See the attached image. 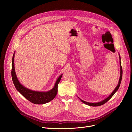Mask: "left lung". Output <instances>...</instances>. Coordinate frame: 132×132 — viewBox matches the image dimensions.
<instances>
[{"label": "left lung", "mask_w": 132, "mask_h": 132, "mask_svg": "<svg viewBox=\"0 0 132 132\" xmlns=\"http://www.w3.org/2000/svg\"><path fill=\"white\" fill-rule=\"evenodd\" d=\"M119 57H120V79H119V82H118V84L117 85V86L116 87V88H115V89L113 90V91L110 95H109V97H108L106 98H105V99H104L103 100L101 101H100V102H96V103H91V102H86V101H85L81 99H80L79 98V99L81 100V101L82 102H83L84 103L87 104V105H88L89 106H100V105H102L103 104H104V103H105L107 101H108L113 96L115 93L118 91V90L119 89V87H120V84H121V80H122V73H123V71H122V66H121V57H120V55L119 54Z\"/></svg>", "instance_id": "1"}]
</instances>
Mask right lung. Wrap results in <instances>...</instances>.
I'll use <instances>...</instances> for the list:
<instances>
[{"label":"right lung","mask_w":132,"mask_h":132,"mask_svg":"<svg viewBox=\"0 0 132 132\" xmlns=\"http://www.w3.org/2000/svg\"><path fill=\"white\" fill-rule=\"evenodd\" d=\"M15 51L13 53L12 59L11 76L13 84L16 89L21 95L31 102L36 104H43L52 101L57 95L58 84H59L63 74H61L56 80L54 87L47 91H36L30 90L23 86L19 81L15 71L14 59Z\"/></svg>","instance_id":"add662e5"}]
</instances>
